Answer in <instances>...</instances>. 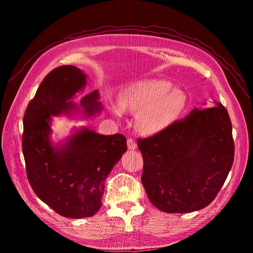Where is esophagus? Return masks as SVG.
<instances>
[{
    "label": "esophagus",
    "mask_w": 253,
    "mask_h": 253,
    "mask_svg": "<svg viewBox=\"0 0 253 253\" xmlns=\"http://www.w3.org/2000/svg\"><path fill=\"white\" fill-rule=\"evenodd\" d=\"M127 147H128L129 150H135L136 149V142L132 138H128L127 139Z\"/></svg>",
    "instance_id": "1"
}]
</instances>
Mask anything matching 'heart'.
Segmentation results:
<instances>
[{"instance_id":"b5f03b06","label":"heart","mask_w":253,"mask_h":253,"mask_svg":"<svg viewBox=\"0 0 253 253\" xmlns=\"http://www.w3.org/2000/svg\"><path fill=\"white\" fill-rule=\"evenodd\" d=\"M185 102L183 93L172 90L171 84L163 80H147L131 85L119 98L121 110L140 112L137 126L148 134L160 132L173 123L183 112Z\"/></svg>"}]
</instances>
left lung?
Instances as JSON below:
<instances>
[{
  "instance_id": "8db88e82",
  "label": "left lung",
  "mask_w": 253,
  "mask_h": 253,
  "mask_svg": "<svg viewBox=\"0 0 253 253\" xmlns=\"http://www.w3.org/2000/svg\"><path fill=\"white\" fill-rule=\"evenodd\" d=\"M141 182L151 203L167 213H185L209 205L228 177L235 156L227 109H195L182 120L145 138Z\"/></svg>"
}]
</instances>
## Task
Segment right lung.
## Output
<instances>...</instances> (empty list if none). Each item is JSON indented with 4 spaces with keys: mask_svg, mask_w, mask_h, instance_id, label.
Here are the masks:
<instances>
[{
    "mask_svg": "<svg viewBox=\"0 0 253 253\" xmlns=\"http://www.w3.org/2000/svg\"><path fill=\"white\" fill-rule=\"evenodd\" d=\"M85 84L86 76L76 66H58L44 78L23 116L22 153L31 187L56 213L70 218L99 210L104 181L127 150L123 134L100 135L85 128L60 148L51 144L50 116L72 109L69 100ZM97 98L96 91L82 98L88 114L100 110Z\"/></svg>",
    "mask_w": 253,
    "mask_h": 253,
    "instance_id": "add662e5",
    "label": "right lung"
}]
</instances>
